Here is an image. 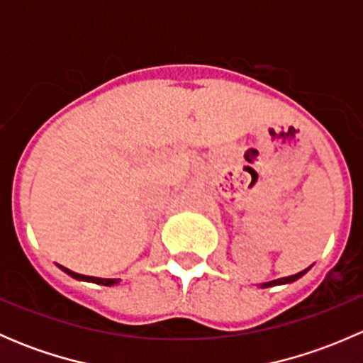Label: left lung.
Here are the masks:
<instances>
[{
	"label": "left lung",
	"instance_id": "left-lung-1",
	"mask_svg": "<svg viewBox=\"0 0 363 363\" xmlns=\"http://www.w3.org/2000/svg\"><path fill=\"white\" fill-rule=\"evenodd\" d=\"M309 269H311V267H307L306 270H302V272L295 274V276L281 277V279H274V281H269V283H262V284H258V286H259V288H270V286H277V284H290V283H294V281L300 279V277H302L303 274H306Z\"/></svg>",
	"mask_w": 363,
	"mask_h": 363
}]
</instances>
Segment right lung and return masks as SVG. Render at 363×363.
<instances>
[{"label":"right lung","mask_w":363,"mask_h":363,"mask_svg":"<svg viewBox=\"0 0 363 363\" xmlns=\"http://www.w3.org/2000/svg\"><path fill=\"white\" fill-rule=\"evenodd\" d=\"M63 272H67L68 276H72L73 279H79V281H87V283H96V284H104V286H113V284L119 283L121 279H104V277H93V276H84V274H77L73 270L67 269L63 265H57Z\"/></svg>","instance_id":"1"}]
</instances>
